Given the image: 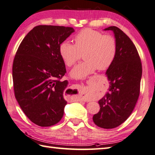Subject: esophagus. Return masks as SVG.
Instances as JSON below:
<instances>
[{
    "label": "esophagus",
    "instance_id": "1",
    "mask_svg": "<svg viewBox=\"0 0 155 155\" xmlns=\"http://www.w3.org/2000/svg\"><path fill=\"white\" fill-rule=\"evenodd\" d=\"M75 87H76V89H78V91H81V90H82V88H83V87H81V86H80L79 85H75Z\"/></svg>",
    "mask_w": 155,
    "mask_h": 155
}]
</instances>
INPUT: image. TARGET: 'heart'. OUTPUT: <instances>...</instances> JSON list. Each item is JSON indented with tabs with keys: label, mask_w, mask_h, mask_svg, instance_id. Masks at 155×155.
<instances>
[{
	"label": "heart",
	"mask_w": 155,
	"mask_h": 155,
	"mask_svg": "<svg viewBox=\"0 0 155 155\" xmlns=\"http://www.w3.org/2000/svg\"><path fill=\"white\" fill-rule=\"evenodd\" d=\"M74 45L64 41L59 47L61 60L70 67L77 62L83 54L85 61L78 64L70 72L75 79H83L97 68L106 70L115 60L117 51L116 39L99 31L86 28L74 36Z\"/></svg>",
	"instance_id": "b5f03b06"
}]
</instances>
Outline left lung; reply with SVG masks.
I'll return each instance as SVG.
<instances>
[{
    "label": "left lung",
    "mask_w": 155,
    "mask_h": 155,
    "mask_svg": "<svg viewBox=\"0 0 155 155\" xmlns=\"http://www.w3.org/2000/svg\"><path fill=\"white\" fill-rule=\"evenodd\" d=\"M104 30L114 32L117 51L106 72L108 91L98 102L100 111L94 115L93 120L101 128L112 129L125 122L134 110L140 95L142 68L136 47L127 35L116 26Z\"/></svg>",
    "instance_id": "1"
}]
</instances>
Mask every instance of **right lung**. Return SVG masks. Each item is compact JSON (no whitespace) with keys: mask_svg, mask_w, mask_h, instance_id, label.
<instances>
[{"mask_svg":"<svg viewBox=\"0 0 155 155\" xmlns=\"http://www.w3.org/2000/svg\"><path fill=\"white\" fill-rule=\"evenodd\" d=\"M74 30L71 27L40 25L19 45L13 64L15 96L27 117L35 124L49 127L64 115L67 102L64 91L68 82L59 47Z\"/></svg>","mask_w":155,"mask_h":155,"instance_id":"right-lung-1","label":"right lung"}]
</instances>
